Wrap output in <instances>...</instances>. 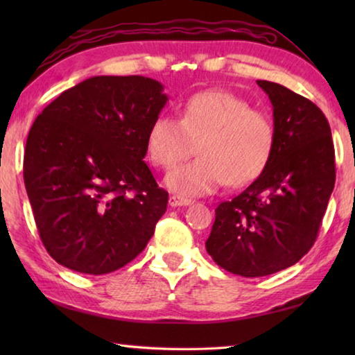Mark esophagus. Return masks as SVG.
I'll list each match as a JSON object with an SVG mask.
<instances>
[{
  "instance_id": "34e87169",
  "label": "esophagus",
  "mask_w": 355,
  "mask_h": 355,
  "mask_svg": "<svg viewBox=\"0 0 355 355\" xmlns=\"http://www.w3.org/2000/svg\"><path fill=\"white\" fill-rule=\"evenodd\" d=\"M169 205L171 207H188L191 205V200L189 199H184V197H180V196H171L169 197Z\"/></svg>"
}]
</instances>
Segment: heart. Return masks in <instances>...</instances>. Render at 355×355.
<instances>
[{
  "mask_svg": "<svg viewBox=\"0 0 355 355\" xmlns=\"http://www.w3.org/2000/svg\"><path fill=\"white\" fill-rule=\"evenodd\" d=\"M275 128L271 117L236 95L207 91L186 101L180 119L156 117L147 133L148 156L155 166L169 167L166 184L180 196L209 194L224 184L238 188L260 175L271 158Z\"/></svg>",
  "mask_w": 355,
  "mask_h": 355,
  "instance_id": "1",
  "label": "heart"
}]
</instances>
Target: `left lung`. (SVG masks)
I'll list each match as a JSON object with an SVG mask.
<instances>
[{"label":"left lung","instance_id":"obj_1","mask_svg":"<svg viewBox=\"0 0 355 355\" xmlns=\"http://www.w3.org/2000/svg\"><path fill=\"white\" fill-rule=\"evenodd\" d=\"M272 105L275 142L254 183L216 208L207 252L225 271L263 277L297 263L315 244L335 184L326 116L285 86L257 81Z\"/></svg>","mask_w":355,"mask_h":355}]
</instances>
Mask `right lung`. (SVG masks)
<instances>
[{"mask_svg": "<svg viewBox=\"0 0 355 355\" xmlns=\"http://www.w3.org/2000/svg\"><path fill=\"white\" fill-rule=\"evenodd\" d=\"M166 103L152 78L92 76L34 120L23 178L42 243L59 264L100 275L146 249L169 199L144 163Z\"/></svg>", "mask_w": 355, "mask_h": 355, "instance_id": "obj_1", "label": "right lung"}]
</instances>
